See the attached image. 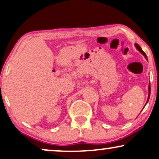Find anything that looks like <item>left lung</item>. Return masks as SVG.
I'll return each instance as SVG.
<instances>
[{
  "mask_svg": "<svg viewBox=\"0 0 159 159\" xmlns=\"http://www.w3.org/2000/svg\"><path fill=\"white\" fill-rule=\"evenodd\" d=\"M134 45H135V47H136V48H137V50H138V51H139V52H140V53H141V54H143L144 57H145V59H146V60H148V58H147V55H146V54H145V52H144L143 50H142V48H141V47H140V46H139V45H138V44H137V43H135V44H134ZM150 95H151V85H150V83H149V86H148V100H147V102H146V104H147V103H148V100H149V98H150ZM146 104L145 105H145H146Z\"/></svg>",
  "mask_w": 159,
  "mask_h": 159,
  "instance_id": "8db88e82",
  "label": "left lung"
}]
</instances>
